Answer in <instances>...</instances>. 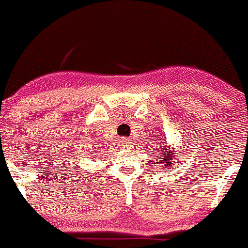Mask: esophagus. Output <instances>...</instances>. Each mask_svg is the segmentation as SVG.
Instances as JSON below:
<instances>
[{
    "label": "esophagus",
    "instance_id": "esophagus-1",
    "mask_svg": "<svg viewBox=\"0 0 248 248\" xmlns=\"http://www.w3.org/2000/svg\"><path fill=\"white\" fill-rule=\"evenodd\" d=\"M119 146H121V147H123V148L127 147V146H129V141H127L126 139H122L121 141H119Z\"/></svg>",
    "mask_w": 248,
    "mask_h": 248
}]
</instances>
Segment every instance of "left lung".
<instances>
[{
  "instance_id": "8db88e82",
  "label": "left lung",
  "mask_w": 248,
  "mask_h": 248,
  "mask_svg": "<svg viewBox=\"0 0 248 248\" xmlns=\"http://www.w3.org/2000/svg\"><path fill=\"white\" fill-rule=\"evenodd\" d=\"M176 154L177 153L173 152L172 148L168 147L166 143H164V149H163V152H162L161 157L157 158L156 164L157 166L163 167V168H166V167L173 168V166L176 164V161H175V158L177 157Z\"/></svg>"
}]
</instances>
